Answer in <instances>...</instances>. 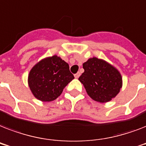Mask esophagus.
Segmentation results:
<instances>
[{
    "instance_id": "34e87169",
    "label": "esophagus",
    "mask_w": 146,
    "mask_h": 146,
    "mask_svg": "<svg viewBox=\"0 0 146 146\" xmlns=\"http://www.w3.org/2000/svg\"><path fill=\"white\" fill-rule=\"evenodd\" d=\"M80 73H79V72H78L77 73H76L75 75H74V76H75L76 79H78V78L80 77Z\"/></svg>"
}]
</instances>
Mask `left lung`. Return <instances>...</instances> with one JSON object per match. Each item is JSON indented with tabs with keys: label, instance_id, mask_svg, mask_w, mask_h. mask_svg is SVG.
<instances>
[{
	"label": "left lung",
	"instance_id": "obj_1",
	"mask_svg": "<svg viewBox=\"0 0 146 146\" xmlns=\"http://www.w3.org/2000/svg\"><path fill=\"white\" fill-rule=\"evenodd\" d=\"M84 73L79 80L87 93L96 102H108L115 97L122 87L120 73L113 66L96 57L85 62Z\"/></svg>",
	"mask_w": 146,
	"mask_h": 146
}]
</instances>
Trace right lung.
Listing matches in <instances>:
<instances>
[{
    "mask_svg": "<svg viewBox=\"0 0 146 146\" xmlns=\"http://www.w3.org/2000/svg\"><path fill=\"white\" fill-rule=\"evenodd\" d=\"M74 79L69 64L56 55L38 62L29 75V86L37 99L51 102L60 96L66 85Z\"/></svg>",
    "mask_w": 146,
    "mask_h": 146,
    "instance_id": "1",
    "label": "right lung"
}]
</instances>
